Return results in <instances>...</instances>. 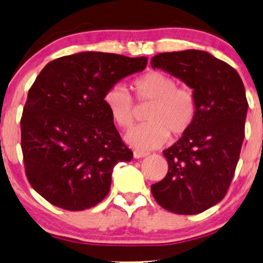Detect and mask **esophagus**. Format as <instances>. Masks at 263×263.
<instances>
[{"mask_svg": "<svg viewBox=\"0 0 263 263\" xmlns=\"http://www.w3.org/2000/svg\"><path fill=\"white\" fill-rule=\"evenodd\" d=\"M133 156H134L135 159H141V158H145V157L148 156V153L142 152V151H134Z\"/></svg>", "mask_w": 263, "mask_h": 263, "instance_id": "obj_1", "label": "esophagus"}]
</instances>
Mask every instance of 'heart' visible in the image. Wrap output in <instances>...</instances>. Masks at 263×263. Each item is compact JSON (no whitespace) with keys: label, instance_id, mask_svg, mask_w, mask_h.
Segmentation results:
<instances>
[{"label":"heart","instance_id":"b5f03b06","mask_svg":"<svg viewBox=\"0 0 263 263\" xmlns=\"http://www.w3.org/2000/svg\"><path fill=\"white\" fill-rule=\"evenodd\" d=\"M140 103H151L146 114L147 123L127 132L124 139L139 151L157 148L167 141L170 134L178 138L192 127L196 117V102L193 93L177 87L170 75L153 70L136 79L133 84ZM104 103L115 124L127 129L134 122L135 106L132 96L122 86L106 92Z\"/></svg>","mask_w":263,"mask_h":263}]
</instances>
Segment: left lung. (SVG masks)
Listing matches in <instances>:
<instances>
[{
	"label": "left lung",
	"instance_id": "obj_1",
	"mask_svg": "<svg viewBox=\"0 0 263 263\" xmlns=\"http://www.w3.org/2000/svg\"><path fill=\"white\" fill-rule=\"evenodd\" d=\"M151 67L192 88L197 107L192 127L163 152L168 171L151 190L172 213H201L224 199L235 175L248 112L243 81L230 64L201 50L159 53Z\"/></svg>",
	"mask_w": 263,
	"mask_h": 263
}]
</instances>
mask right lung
Instances as JSON below:
<instances>
[{
	"instance_id": "right-lung-1",
	"label": "right lung",
	"mask_w": 263,
	"mask_h": 263,
	"mask_svg": "<svg viewBox=\"0 0 263 263\" xmlns=\"http://www.w3.org/2000/svg\"><path fill=\"white\" fill-rule=\"evenodd\" d=\"M146 64L147 57L84 51L53 60L39 73L21 118V149L28 182L53 206H96L110 192L115 165L133 159L104 97Z\"/></svg>"
}]
</instances>
